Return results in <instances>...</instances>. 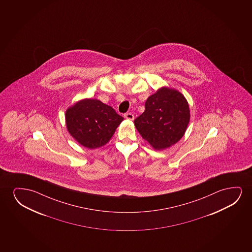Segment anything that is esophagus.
Returning <instances> with one entry per match:
<instances>
[{"instance_id":"esophagus-1","label":"esophagus","mask_w":252,"mask_h":252,"mask_svg":"<svg viewBox=\"0 0 252 252\" xmlns=\"http://www.w3.org/2000/svg\"><path fill=\"white\" fill-rule=\"evenodd\" d=\"M124 117L126 118V119H127V120H130V121H133V120H134V115L131 114V113H126V114H125Z\"/></svg>"}]
</instances>
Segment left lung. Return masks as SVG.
Segmentation results:
<instances>
[{
    "label": "left lung",
    "mask_w": 252,
    "mask_h": 252,
    "mask_svg": "<svg viewBox=\"0 0 252 252\" xmlns=\"http://www.w3.org/2000/svg\"><path fill=\"white\" fill-rule=\"evenodd\" d=\"M145 110L134 125L142 138L157 150L175 145L189 122V107L177 90L162 88L145 101Z\"/></svg>",
    "instance_id": "left-lung-1"
}]
</instances>
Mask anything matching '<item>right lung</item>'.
Listing matches in <instances>:
<instances>
[{"mask_svg": "<svg viewBox=\"0 0 252 252\" xmlns=\"http://www.w3.org/2000/svg\"><path fill=\"white\" fill-rule=\"evenodd\" d=\"M65 120L68 131L76 141L95 149L110 140L123 117L100 100L85 99L67 109Z\"/></svg>", "mask_w": 252, "mask_h": 252, "instance_id": "obj_1", "label": "right lung"}]
</instances>
